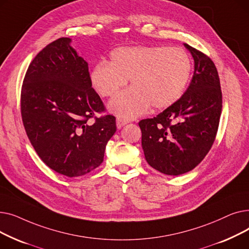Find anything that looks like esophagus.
Returning <instances> with one entry per match:
<instances>
[{
	"label": "esophagus",
	"instance_id": "34e87169",
	"mask_svg": "<svg viewBox=\"0 0 249 249\" xmlns=\"http://www.w3.org/2000/svg\"><path fill=\"white\" fill-rule=\"evenodd\" d=\"M116 123H117L118 128H122L124 125H126L128 123V120L123 119V118H121V117H118L116 119Z\"/></svg>",
	"mask_w": 249,
	"mask_h": 249
}]
</instances>
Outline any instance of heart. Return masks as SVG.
<instances>
[{
    "label": "heart",
    "mask_w": 249,
    "mask_h": 249,
    "mask_svg": "<svg viewBox=\"0 0 249 249\" xmlns=\"http://www.w3.org/2000/svg\"><path fill=\"white\" fill-rule=\"evenodd\" d=\"M192 61L179 47H120L110 53V62H99L90 71L91 86L102 97H113L127 85L133 86L118 94L110 110L125 119L138 117L151 106L164 109L174 105L188 86Z\"/></svg>",
    "instance_id": "obj_1"
}]
</instances>
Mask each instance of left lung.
Returning a JSON list of instances; mask_svg holds the SVG:
<instances>
[{
	"instance_id": "8db88e82",
	"label": "left lung",
	"mask_w": 249,
	"mask_h": 249,
	"mask_svg": "<svg viewBox=\"0 0 249 249\" xmlns=\"http://www.w3.org/2000/svg\"><path fill=\"white\" fill-rule=\"evenodd\" d=\"M195 71L189 88L174 105L156 117L139 121L141 144L148 164L167 176L197 166L216 138L222 91L213 60L189 44Z\"/></svg>"
}]
</instances>
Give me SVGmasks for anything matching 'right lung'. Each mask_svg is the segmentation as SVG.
I'll list each match as a JSON object with an SVG mask.
<instances>
[{
  "label": "right lung",
  "instance_id": "1",
  "mask_svg": "<svg viewBox=\"0 0 249 249\" xmlns=\"http://www.w3.org/2000/svg\"><path fill=\"white\" fill-rule=\"evenodd\" d=\"M61 37L29 64L21 89V116L32 146L54 172L76 178L104 160L116 132L113 115L91 88L88 62ZM94 119V121H90Z\"/></svg>",
  "mask_w": 249,
  "mask_h": 249
}]
</instances>
